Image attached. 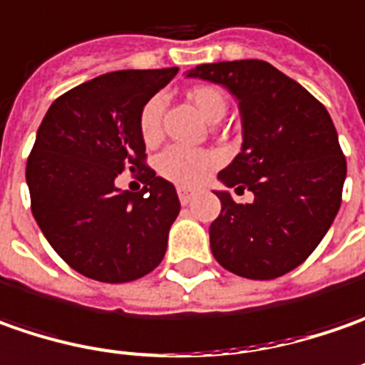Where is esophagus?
<instances>
[{
    "instance_id": "esophagus-1",
    "label": "esophagus",
    "mask_w": 365,
    "mask_h": 365,
    "mask_svg": "<svg viewBox=\"0 0 365 365\" xmlns=\"http://www.w3.org/2000/svg\"><path fill=\"white\" fill-rule=\"evenodd\" d=\"M178 195H180V202L185 206V204L192 202V197L195 195V192L194 190H190V187H185V185H180V187H178Z\"/></svg>"
}]
</instances>
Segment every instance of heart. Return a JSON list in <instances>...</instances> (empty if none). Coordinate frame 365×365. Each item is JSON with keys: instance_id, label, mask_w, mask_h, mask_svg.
<instances>
[{"instance_id": "1", "label": "heart", "mask_w": 365, "mask_h": 365, "mask_svg": "<svg viewBox=\"0 0 365 365\" xmlns=\"http://www.w3.org/2000/svg\"><path fill=\"white\" fill-rule=\"evenodd\" d=\"M187 101L197 108V113L207 123H220L228 113V101L216 86H194L187 91ZM161 113L163 101L155 96L145 103L139 115V133L147 145L158 143L161 137ZM216 163V158L207 151L187 149V147H168L155 159V170L161 178L178 185H195L206 178V173Z\"/></svg>"}]
</instances>
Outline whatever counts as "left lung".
Here are the masks:
<instances>
[{
  "instance_id": "1",
  "label": "left lung",
  "mask_w": 365,
  "mask_h": 365,
  "mask_svg": "<svg viewBox=\"0 0 365 365\" xmlns=\"http://www.w3.org/2000/svg\"><path fill=\"white\" fill-rule=\"evenodd\" d=\"M185 74L236 98L242 147L218 180L255 194L252 204H236L230 192H214L222 210L210 224L212 255L245 279L283 277L317 248L341 206L347 165L331 117L264 60L200 64Z\"/></svg>"
}]
</instances>
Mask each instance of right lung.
<instances>
[{"label":"right lung","instance_id":"right-lung-1","mask_svg":"<svg viewBox=\"0 0 365 365\" xmlns=\"http://www.w3.org/2000/svg\"><path fill=\"white\" fill-rule=\"evenodd\" d=\"M117 70L82 82L50 105L26 165L32 214L50 246L101 283L141 279L165 257L180 214L173 183L145 165L139 115L178 74ZM142 171L141 192H120V170Z\"/></svg>","mask_w":365,"mask_h":365}]
</instances>
